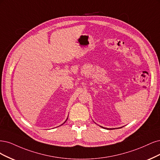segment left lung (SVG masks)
<instances>
[{"label":"left lung","instance_id":"obj_1","mask_svg":"<svg viewBox=\"0 0 160 160\" xmlns=\"http://www.w3.org/2000/svg\"><path fill=\"white\" fill-rule=\"evenodd\" d=\"M102 127V126H101ZM102 128H103V127H102ZM105 129H108H108H109V130H110V128H105ZM110 129H112V128H110ZM113 129H114V128H113Z\"/></svg>","mask_w":160,"mask_h":160}]
</instances>
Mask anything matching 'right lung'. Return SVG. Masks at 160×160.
I'll return each mask as SVG.
<instances>
[{
    "mask_svg": "<svg viewBox=\"0 0 160 160\" xmlns=\"http://www.w3.org/2000/svg\"><path fill=\"white\" fill-rule=\"evenodd\" d=\"M68 120V118H67V119H66V120ZM66 121H65V122H66ZM62 124H63V123H62Z\"/></svg>",
    "mask_w": 160,
    "mask_h": 160,
    "instance_id": "right-lung-1",
    "label": "right lung"
}]
</instances>
